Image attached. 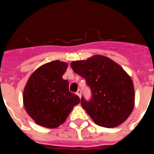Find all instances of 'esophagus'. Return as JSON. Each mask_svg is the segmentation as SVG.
Here are the masks:
<instances>
[{"label":"esophagus","mask_w":154,"mask_h":154,"mask_svg":"<svg viewBox=\"0 0 154 154\" xmlns=\"http://www.w3.org/2000/svg\"><path fill=\"white\" fill-rule=\"evenodd\" d=\"M76 94L78 95L79 97L81 98V90H80V89H79V90L77 91V92H76Z\"/></svg>","instance_id":"34e87169"}]
</instances>
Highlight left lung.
Listing matches in <instances>:
<instances>
[{
	"mask_svg": "<svg viewBox=\"0 0 154 154\" xmlns=\"http://www.w3.org/2000/svg\"><path fill=\"white\" fill-rule=\"evenodd\" d=\"M71 67L91 88L92 99L86 102L82 98L81 105L94 123L106 128L124 123L135 105L133 82L126 71L113 60L100 55L75 61Z\"/></svg>",
	"mask_w": 154,
	"mask_h": 154,
	"instance_id": "obj_1",
	"label": "left lung"
}]
</instances>
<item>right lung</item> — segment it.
I'll return each instance as SVG.
<instances>
[{"label": "right lung", "instance_id": "obj_1", "mask_svg": "<svg viewBox=\"0 0 154 154\" xmlns=\"http://www.w3.org/2000/svg\"><path fill=\"white\" fill-rule=\"evenodd\" d=\"M68 63L59 60L41 65L31 75L23 92L27 113L43 127L55 129L63 124L80 99L69 90L62 79Z\"/></svg>", "mask_w": 154, "mask_h": 154}]
</instances>
